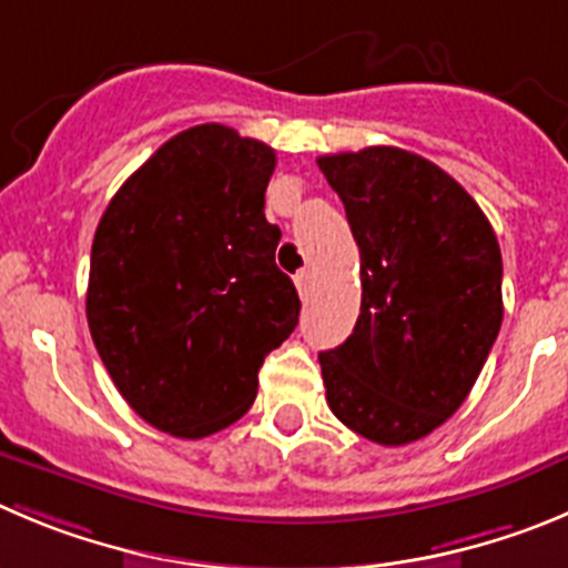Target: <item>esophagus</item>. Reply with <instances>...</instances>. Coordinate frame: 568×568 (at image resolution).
Masks as SVG:
<instances>
[{
	"mask_svg": "<svg viewBox=\"0 0 568 568\" xmlns=\"http://www.w3.org/2000/svg\"><path fill=\"white\" fill-rule=\"evenodd\" d=\"M294 283H296V291H300L302 300H308L311 285H314V274H311V272H300V274H296V277H294Z\"/></svg>",
	"mask_w": 568,
	"mask_h": 568,
	"instance_id": "1",
	"label": "esophagus"
}]
</instances>
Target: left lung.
<instances>
[{"label": "left lung", "instance_id": "1", "mask_svg": "<svg viewBox=\"0 0 568 568\" xmlns=\"http://www.w3.org/2000/svg\"><path fill=\"white\" fill-rule=\"evenodd\" d=\"M316 164L362 254L356 327L320 353L327 406L373 443H415L463 406L499 336V241L463 184L417 153L373 145Z\"/></svg>", "mask_w": 568, "mask_h": 568}]
</instances>
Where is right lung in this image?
Returning a JSON list of instances; mask_svg holds the SVG:
<instances>
[{
	"mask_svg": "<svg viewBox=\"0 0 568 568\" xmlns=\"http://www.w3.org/2000/svg\"><path fill=\"white\" fill-rule=\"evenodd\" d=\"M277 156L230 125L164 142L105 206L87 320L125 404L173 437H210L248 412L263 358L300 322L266 221Z\"/></svg>",
	"mask_w": 568,
	"mask_h": 568,
	"instance_id": "1",
	"label": "right lung"
}]
</instances>
